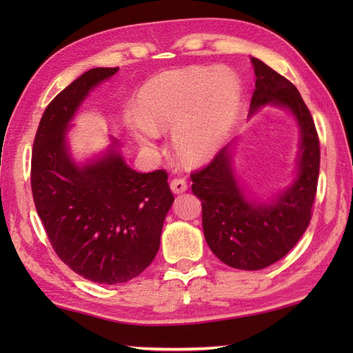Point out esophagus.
I'll list each match as a JSON object with an SVG mask.
<instances>
[{
  "instance_id": "1",
  "label": "esophagus",
  "mask_w": 353,
  "mask_h": 353,
  "mask_svg": "<svg viewBox=\"0 0 353 353\" xmlns=\"http://www.w3.org/2000/svg\"><path fill=\"white\" fill-rule=\"evenodd\" d=\"M170 187H171L172 193L181 194V193H185V191H187L188 185H187V181H185V179H172Z\"/></svg>"
}]
</instances>
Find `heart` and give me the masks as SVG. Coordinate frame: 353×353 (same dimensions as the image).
<instances>
[{"mask_svg": "<svg viewBox=\"0 0 353 353\" xmlns=\"http://www.w3.org/2000/svg\"><path fill=\"white\" fill-rule=\"evenodd\" d=\"M240 101L234 76L202 68L172 71L149 82L140 94L139 113L128 126L141 145L172 130V145L183 162L210 160L227 140Z\"/></svg>", "mask_w": 353, "mask_h": 353, "instance_id": "1", "label": "heart"}]
</instances>
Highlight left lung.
Returning a JSON list of instances; mask_svg holds the SVG:
<instances>
[{
    "label": "left lung",
    "instance_id": "1",
    "mask_svg": "<svg viewBox=\"0 0 353 353\" xmlns=\"http://www.w3.org/2000/svg\"><path fill=\"white\" fill-rule=\"evenodd\" d=\"M250 62L255 90L249 117L265 105L282 107L299 126L296 177L268 202L250 198L234 170V148L227 145L210 165L191 174V191L202 202V229L212 252L235 270L259 271L283 259L307 230L321 152L312 113L297 88L259 59Z\"/></svg>",
    "mask_w": 353,
    "mask_h": 353
}]
</instances>
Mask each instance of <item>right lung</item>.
<instances>
[{
	"label": "right lung",
	"instance_id": "right-lung-1",
	"mask_svg": "<svg viewBox=\"0 0 353 353\" xmlns=\"http://www.w3.org/2000/svg\"><path fill=\"white\" fill-rule=\"evenodd\" d=\"M115 68H92L46 107L32 148L31 187L46 235L65 265L103 285L124 283L151 265L163 221L174 202L163 170L137 172L119 141L87 162L70 152L77 109Z\"/></svg>",
	"mask_w": 353,
	"mask_h": 353
}]
</instances>
